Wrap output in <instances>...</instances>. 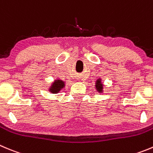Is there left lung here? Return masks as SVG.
Masks as SVG:
<instances>
[{
  "label": "left lung",
  "instance_id": "1",
  "mask_svg": "<svg viewBox=\"0 0 153 153\" xmlns=\"http://www.w3.org/2000/svg\"><path fill=\"white\" fill-rule=\"evenodd\" d=\"M95 87H96V90L98 93H100V94L103 93V84H102V79L100 78L96 81Z\"/></svg>",
  "mask_w": 153,
  "mask_h": 153
}]
</instances>
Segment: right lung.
<instances>
[{"label":"right lung","mask_w":153,"mask_h":153,"mask_svg":"<svg viewBox=\"0 0 153 153\" xmlns=\"http://www.w3.org/2000/svg\"><path fill=\"white\" fill-rule=\"evenodd\" d=\"M65 82L62 80L56 79L54 80L53 82L51 84V86L49 87V91L51 94H58L59 91H62L65 86Z\"/></svg>","instance_id":"right-lung-1"}]
</instances>
